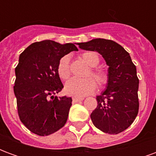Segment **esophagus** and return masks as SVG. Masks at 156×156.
I'll list each match as a JSON object with an SVG mask.
<instances>
[{
	"label": "esophagus",
	"mask_w": 156,
	"mask_h": 156,
	"mask_svg": "<svg viewBox=\"0 0 156 156\" xmlns=\"http://www.w3.org/2000/svg\"><path fill=\"white\" fill-rule=\"evenodd\" d=\"M82 100H83V98H78V97L73 98V102H80Z\"/></svg>",
	"instance_id": "1"
}]
</instances>
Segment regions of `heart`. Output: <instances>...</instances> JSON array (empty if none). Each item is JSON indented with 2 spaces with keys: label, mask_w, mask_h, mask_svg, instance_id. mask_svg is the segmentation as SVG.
Segmentation results:
<instances>
[{
  "label": "heart",
  "mask_w": 156,
  "mask_h": 156,
  "mask_svg": "<svg viewBox=\"0 0 156 156\" xmlns=\"http://www.w3.org/2000/svg\"><path fill=\"white\" fill-rule=\"evenodd\" d=\"M80 58L86 64L91 67L83 79H71L65 85V92L70 96L83 97L94 93L97 88L96 83L92 79L94 78L99 88H105L109 81V75L105 69L96 68L100 62V58L95 51H86L80 55ZM58 73L62 80H68L70 75L69 57L64 56L60 59L58 65ZM91 77H93L91 79Z\"/></svg>",
  "instance_id": "1"
}]
</instances>
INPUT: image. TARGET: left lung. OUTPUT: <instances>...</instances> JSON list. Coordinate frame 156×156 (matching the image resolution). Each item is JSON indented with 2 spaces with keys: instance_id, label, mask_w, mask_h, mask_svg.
I'll return each instance as SVG.
<instances>
[{
  "instance_id": "left-lung-1",
  "label": "left lung",
  "mask_w": 156,
  "mask_h": 156,
  "mask_svg": "<svg viewBox=\"0 0 156 156\" xmlns=\"http://www.w3.org/2000/svg\"><path fill=\"white\" fill-rule=\"evenodd\" d=\"M87 51L99 52L108 65L107 89L97 96L98 106L91 114L95 127L105 133L119 134L130 126L139 113V78L129 52L117 42L93 39L78 43Z\"/></svg>"
}]
</instances>
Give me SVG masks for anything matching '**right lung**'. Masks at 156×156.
<instances>
[{"instance_id": "add662e5", "label": "right lung", "mask_w": 156, "mask_h": 156, "mask_svg": "<svg viewBox=\"0 0 156 156\" xmlns=\"http://www.w3.org/2000/svg\"><path fill=\"white\" fill-rule=\"evenodd\" d=\"M73 51H78L73 43L45 40L32 43L20 55L14 83L17 113L22 124L37 135L53 134L67 122L72 98L54 94L63 88L58 62Z\"/></svg>"}]
</instances>
